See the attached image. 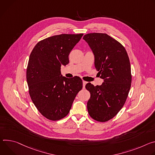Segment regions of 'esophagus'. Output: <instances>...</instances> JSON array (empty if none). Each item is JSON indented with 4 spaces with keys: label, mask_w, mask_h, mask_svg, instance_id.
Here are the masks:
<instances>
[{
    "label": "esophagus",
    "mask_w": 155,
    "mask_h": 155,
    "mask_svg": "<svg viewBox=\"0 0 155 155\" xmlns=\"http://www.w3.org/2000/svg\"><path fill=\"white\" fill-rule=\"evenodd\" d=\"M86 83H87V82H85V81H82V84H83V89H85V84H86Z\"/></svg>",
    "instance_id": "34e87169"
}]
</instances>
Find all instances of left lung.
I'll list each match as a JSON object with an SVG mask.
<instances>
[{
	"label": "left lung",
	"instance_id": "obj_1",
	"mask_svg": "<svg viewBox=\"0 0 155 155\" xmlns=\"http://www.w3.org/2000/svg\"><path fill=\"white\" fill-rule=\"evenodd\" d=\"M95 55V66L101 85H85L90 92L87 110L90 116L98 122L113 118L124 106L131 86L132 74L129 58L124 47L105 33L84 35Z\"/></svg>",
	"mask_w": 155,
	"mask_h": 155
}]
</instances>
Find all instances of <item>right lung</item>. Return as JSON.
Here are the masks:
<instances>
[{
	"label": "right lung",
	"mask_w": 155,
	"mask_h": 155,
	"mask_svg": "<svg viewBox=\"0 0 155 155\" xmlns=\"http://www.w3.org/2000/svg\"><path fill=\"white\" fill-rule=\"evenodd\" d=\"M83 34L51 36L32 49L26 70L29 94L38 110L47 119L58 121L70 112L77 94L82 88L78 76L61 75V66L69 63V54Z\"/></svg>",
	"instance_id": "obj_1"
}]
</instances>
